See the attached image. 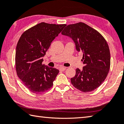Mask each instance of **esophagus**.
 Returning <instances> with one entry per match:
<instances>
[{"mask_svg":"<svg viewBox=\"0 0 124 124\" xmlns=\"http://www.w3.org/2000/svg\"><path fill=\"white\" fill-rule=\"evenodd\" d=\"M66 69V67H61V68H60V71H64Z\"/></svg>","mask_w":124,"mask_h":124,"instance_id":"esophagus-1","label":"esophagus"}]
</instances>
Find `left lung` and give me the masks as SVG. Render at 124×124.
<instances>
[{"label":"left lung","mask_w":124,"mask_h":124,"mask_svg":"<svg viewBox=\"0 0 124 124\" xmlns=\"http://www.w3.org/2000/svg\"><path fill=\"white\" fill-rule=\"evenodd\" d=\"M71 38L76 49L83 53L82 70L77 68L71 83L82 92H90L102 84L108 74L111 55L108 45L97 30L82 22L69 24L61 32Z\"/></svg>","instance_id":"obj_1"}]
</instances>
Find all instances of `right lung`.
<instances>
[{"mask_svg":"<svg viewBox=\"0 0 124 124\" xmlns=\"http://www.w3.org/2000/svg\"><path fill=\"white\" fill-rule=\"evenodd\" d=\"M66 26L42 22L24 31L19 38L16 51V70L25 86L33 93H43L53 85L59 70L43 64L42 57Z\"/></svg>","mask_w":124,"mask_h":124,"instance_id":"add662e5","label":"right lung"}]
</instances>
